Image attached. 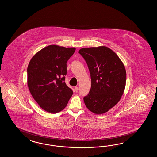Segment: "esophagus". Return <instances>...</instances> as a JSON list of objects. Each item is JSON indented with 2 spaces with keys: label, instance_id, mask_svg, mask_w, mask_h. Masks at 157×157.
I'll list each match as a JSON object with an SVG mask.
<instances>
[{
  "label": "esophagus",
  "instance_id": "34e87169",
  "mask_svg": "<svg viewBox=\"0 0 157 157\" xmlns=\"http://www.w3.org/2000/svg\"><path fill=\"white\" fill-rule=\"evenodd\" d=\"M75 91H76V93H77V92L78 91V87L77 86L75 87Z\"/></svg>",
  "mask_w": 157,
  "mask_h": 157
}]
</instances>
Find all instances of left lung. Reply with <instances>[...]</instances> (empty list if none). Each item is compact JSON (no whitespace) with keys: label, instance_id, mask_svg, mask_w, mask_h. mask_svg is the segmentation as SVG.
Returning <instances> with one entry per match:
<instances>
[{"label":"left lung","instance_id":"left-lung-1","mask_svg":"<svg viewBox=\"0 0 157 157\" xmlns=\"http://www.w3.org/2000/svg\"><path fill=\"white\" fill-rule=\"evenodd\" d=\"M78 53L86 61L91 89L83 101L88 109L100 114L117 104L124 94L126 72L120 58L108 47L82 48Z\"/></svg>","mask_w":157,"mask_h":157}]
</instances>
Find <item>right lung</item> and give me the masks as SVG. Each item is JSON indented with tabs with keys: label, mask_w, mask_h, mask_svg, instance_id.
<instances>
[{
	"label": "right lung",
	"mask_w": 157,
	"mask_h": 157,
	"mask_svg": "<svg viewBox=\"0 0 157 157\" xmlns=\"http://www.w3.org/2000/svg\"><path fill=\"white\" fill-rule=\"evenodd\" d=\"M75 50V48L49 45L35 54L29 64L27 85L30 93L49 113L63 110L73 94L64 81L67 61Z\"/></svg>",
	"instance_id": "obj_1"
}]
</instances>
